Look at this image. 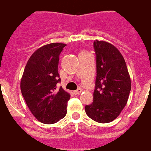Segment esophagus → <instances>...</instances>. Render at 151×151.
Here are the masks:
<instances>
[{
  "instance_id": "1",
  "label": "esophagus",
  "mask_w": 151,
  "mask_h": 151,
  "mask_svg": "<svg viewBox=\"0 0 151 151\" xmlns=\"http://www.w3.org/2000/svg\"><path fill=\"white\" fill-rule=\"evenodd\" d=\"M81 92H82V89L81 88H79V89H77L76 90H75L74 93L76 95H78V94H79V93H80Z\"/></svg>"
}]
</instances>
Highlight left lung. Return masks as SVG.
<instances>
[{
  "mask_svg": "<svg viewBox=\"0 0 151 151\" xmlns=\"http://www.w3.org/2000/svg\"><path fill=\"white\" fill-rule=\"evenodd\" d=\"M96 78L93 101L86 105V113L100 123L116 119L127 104L131 79L125 59L111 43L96 40Z\"/></svg>",
  "mask_w": 151,
  "mask_h": 151,
  "instance_id": "8db88e82",
  "label": "left lung"
}]
</instances>
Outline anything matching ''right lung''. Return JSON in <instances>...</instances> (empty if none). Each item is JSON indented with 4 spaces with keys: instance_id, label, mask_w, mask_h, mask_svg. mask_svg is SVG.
<instances>
[{
    "instance_id": "add662e5",
    "label": "right lung",
    "mask_w": 151,
    "mask_h": 151,
    "mask_svg": "<svg viewBox=\"0 0 151 151\" xmlns=\"http://www.w3.org/2000/svg\"><path fill=\"white\" fill-rule=\"evenodd\" d=\"M65 46L52 43L37 49L28 60L22 76V94L33 116L42 123H56L67 113L70 94L61 86L57 89L61 81L59 55Z\"/></svg>"
}]
</instances>
